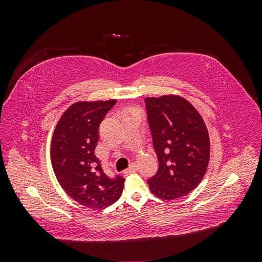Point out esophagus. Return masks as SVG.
Instances as JSON below:
<instances>
[{
    "instance_id": "esophagus-1",
    "label": "esophagus",
    "mask_w": 262,
    "mask_h": 262,
    "mask_svg": "<svg viewBox=\"0 0 262 262\" xmlns=\"http://www.w3.org/2000/svg\"><path fill=\"white\" fill-rule=\"evenodd\" d=\"M138 170V166L136 164H131L130 167L128 169H125L123 172L125 173V175H129V173H132V172H136Z\"/></svg>"
}]
</instances>
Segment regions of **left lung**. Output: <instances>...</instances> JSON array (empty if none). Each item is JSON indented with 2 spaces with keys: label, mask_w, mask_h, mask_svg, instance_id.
<instances>
[{
  "label": "left lung",
  "mask_w": 262,
  "mask_h": 262,
  "mask_svg": "<svg viewBox=\"0 0 262 262\" xmlns=\"http://www.w3.org/2000/svg\"><path fill=\"white\" fill-rule=\"evenodd\" d=\"M158 170L147 180L164 200L187 195L200 184L210 160L208 129L198 110L176 95L145 98Z\"/></svg>",
  "instance_id": "left-lung-1"
}]
</instances>
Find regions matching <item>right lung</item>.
I'll use <instances>...</instances> for the list:
<instances>
[{"mask_svg": "<svg viewBox=\"0 0 262 262\" xmlns=\"http://www.w3.org/2000/svg\"><path fill=\"white\" fill-rule=\"evenodd\" d=\"M116 102H75L61 116L53 132L51 163L55 176L67 194L87 208L105 209L123 190L124 179L108 177L95 156L99 124Z\"/></svg>", "mask_w": 262, "mask_h": 262, "instance_id": "add662e5", "label": "right lung"}]
</instances>
